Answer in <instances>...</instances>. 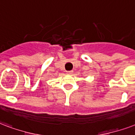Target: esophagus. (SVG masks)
I'll use <instances>...</instances> for the list:
<instances>
[{
  "label": "esophagus",
  "instance_id": "obj_1",
  "mask_svg": "<svg viewBox=\"0 0 135 135\" xmlns=\"http://www.w3.org/2000/svg\"><path fill=\"white\" fill-rule=\"evenodd\" d=\"M66 73H67V74H68V75H71V74H73V70L67 71Z\"/></svg>",
  "mask_w": 135,
  "mask_h": 135
}]
</instances>
